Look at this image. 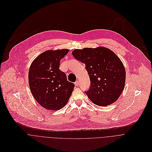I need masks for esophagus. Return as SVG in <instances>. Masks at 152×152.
Masks as SVG:
<instances>
[{"mask_svg":"<svg viewBox=\"0 0 152 152\" xmlns=\"http://www.w3.org/2000/svg\"><path fill=\"white\" fill-rule=\"evenodd\" d=\"M78 84H79V81L77 80V81H76L75 82V85L76 86H78Z\"/></svg>","mask_w":152,"mask_h":152,"instance_id":"1","label":"esophagus"}]
</instances>
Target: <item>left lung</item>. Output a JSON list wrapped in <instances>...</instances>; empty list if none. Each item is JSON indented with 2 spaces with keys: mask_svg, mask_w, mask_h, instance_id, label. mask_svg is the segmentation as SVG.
Masks as SVG:
<instances>
[{
  "mask_svg": "<svg viewBox=\"0 0 152 152\" xmlns=\"http://www.w3.org/2000/svg\"><path fill=\"white\" fill-rule=\"evenodd\" d=\"M72 54L86 65L90 84L85 91L97 105L105 107L114 102L125 87L126 72L120 59L105 47L75 50Z\"/></svg>",
  "mask_w": 152,
  "mask_h": 152,
  "instance_id": "obj_1",
  "label": "left lung"
}]
</instances>
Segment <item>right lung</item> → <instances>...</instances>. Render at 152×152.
<instances>
[{
    "instance_id": "add662e5",
    "label": "right lung",
    "mask_w": 152,
    "mask_h": 152,
    "mask_svg": "<svg viewBox=\"0 0 152 152\" xmlns=\"http://www.w3.org/2000/svg\"><path fill=\"white\" fill-rule=\"evenodd\" d=\"M69 50H48L38 56L30 65L28 83L37 101L44 108L58 110L68 102L75 84L60 71V62Z\"/></svg>"
}]
</instances>
